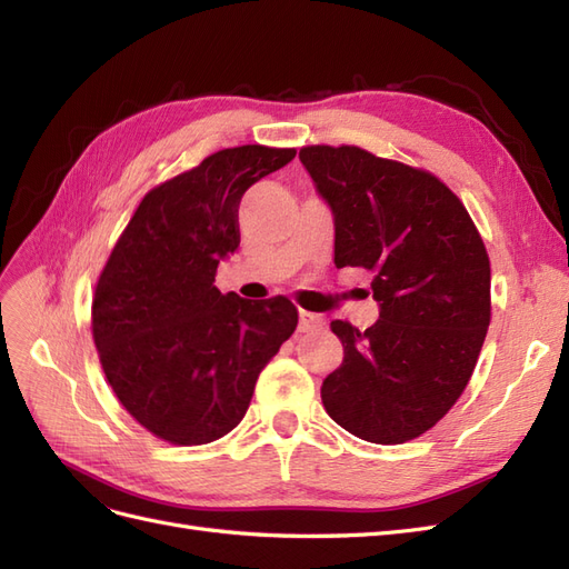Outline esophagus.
<instances>
[{"label": "esophagus", "mask_w": 569, "mask_h": 569, "mask_svg": "<svg viewBox=\"0 0 569 569\" xmlns=\"http://www.w3.org/2000/svg\"><path fill=\"white\" fill-rule=\"evenodd\" d=\"M320 327H325L322 316L311 313V311H299V330L301 332H313V330H320Z\"/></svg>", "instance_id": "obj_1"}]
</instances>
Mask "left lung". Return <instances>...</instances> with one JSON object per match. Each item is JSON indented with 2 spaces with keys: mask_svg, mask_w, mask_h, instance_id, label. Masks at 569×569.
<instances>
[{
  "mask_svg": "<svg viewBox=\"0 0 569 569\" xmlns=\"http://www.w3.org/2000/svg\"><path fill=\"white\" fill-rule=\"evenodd\" d=\"M299 159L335 218V266L366 268L380 320H332L341 366L320 396L330 418L372 443L435 427L468 387L491 320V268L460 199L425 170L358 147Z\"/></svg>",
  "mask_w": 569,
  "mask_h": 569,
  "instance_id": "left-lung-1",
  "label": "left lung"
}]
</instances>
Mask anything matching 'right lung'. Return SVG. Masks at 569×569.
Instances as JSON below:
<instances>
[{
    "label": "right lung",
    "mask_w": 569,
    "mask_h": 569,
    "mask_svg": "<svg viewBox=\"0 0 569 569\" xmlns=\"http://www.w3.org/2000/svg\"><path fill=\"white\" fill-rule=\"evenodd\" d=\"M295 149H222L137 206L92 299L107 380L151 435L180 446L226 437L251 403L258 375L297 330L284 297L220 295L218 263L239 247L247 189Z\"/></svg>",
    "instance_id": "1"
}]
</instances>
